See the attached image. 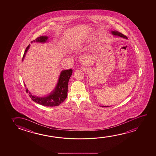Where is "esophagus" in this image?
Here are the masks:
<instances>
[{
  "label": "esophagus",
  "instance_id": "obj_1",
  "mask_svg": "<svg viewBox=\"0 0 156 156\" xmlns=\"http://www.w3.org/2000/svg\"><path fill=\"white\" fill-rule=\"evenodd\" d=\"M83 69H84V68H83Z\"/></svg>",
  "mask_w": 156,
  "mask_h": 156
}]
</instances>
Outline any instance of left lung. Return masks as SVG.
Returning <instances> with one entry per match:
<instances>
[{"label": "left lung", "mask_w": 156, "mask_h": 156, "mask_svg": "<svg viewBox=\"0 0 156 156\" xmlns=\"http://www.w3.org/2000/svg\"><path fill=\"white\" fill-rule=\"evenodd\" d=\"M111 34L114 36H117L120 37L125 39L128 38L126 36H125L124 34L120 33V32H118L117 31H115H115H111ZM108 107V106H105V107Z\"/></svg>", "instance_id": "obj_1"}]
</instances>
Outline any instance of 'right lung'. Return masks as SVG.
Returning <instances> with one entry per match:
<instances>
[{"mask_svg": "<svg viewBox=\"0 0 156 156\" xmlns=\"http://www.w3.org/2000/svg\"><path fill=\"white\" fill-rule=\"evenodd\" d=\"M48 39V37H39L35 40L31 41V43H45ZM30 45H28V47L26 48V51L24 53L23 56L22 58V61L25 57L26 54L28 51ZM73 73V70L69 69L66 70H63L60 73V77L58 78V83L56 86L54 90L52 91L50 94L47 96L45 97H38L34 96L31 94L29 92L28 89L26 90V92H29L30 96L32 101L38 104L47 106V107H55L58 106L62 103L67 97L68 95V82L71 76ZM24 86L26 85L24 83Z\"/></svg>", "mask_w": 156, "mask_h": 156, "instance_id": "obj_1", "label": "right lung"}]
</instances>
